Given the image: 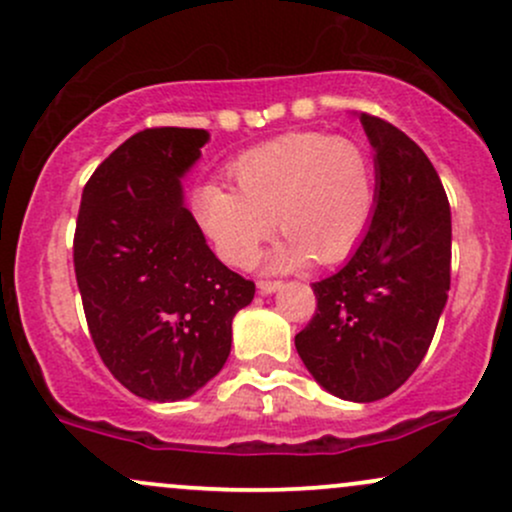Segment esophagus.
Instances as JSON below:
<instances>
[{"mask_svg":"<svg viewBox=\"0 0 512 512\" xmlns=\"http://www.w3.org/2000/svg\"><path fill=\"white\" fill-rule=\"evenodd\" d=\"M281 286H284V281H279V279H260V281H257V289H260L262 293H274V291H279Z\"/></svg>","mask_w":512,"mask_h":512,"instance_id":"esophagus-1","label":"esophagus"}]
</instances>
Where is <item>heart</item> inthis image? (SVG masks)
Listing matches in <instances>:
<instances>
[{
	"label": "heart",
	"instance_id": "heart-1",
	"mask_svg": "<svg viewBox=\"0 0 512 512\" xmlns=\"http://www.w3.org/2000/svg\"><path fill=\"white\" fill-rule=\"evenodd\" d=\"M236 190L204 185L197 219L226 262L248 267L274 228L286 245L276 267L313 257L342 260L363 238L375 209V163L366 144L325 132H293L257 146L233 166Z\"/></svg>",
	"mask_w": 512,
	"mask_h": 512
}]
</instances>
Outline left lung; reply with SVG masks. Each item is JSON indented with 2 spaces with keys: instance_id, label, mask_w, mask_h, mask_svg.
<instances>
[{
  "instance_id": "1",
  "label": "left lung",
  "mask_w": 512,
  "mask_h": 512,
  "mask_svg": "<svg viewBox=\"0 0 512 512\" xmlns=\"http://www.w3.org/2000/svg\"><path fill=\"white\" fill-rule=\"evenodd\" d=\"M375 151V214L351 260L313 284L315 315L298 356L332 395L375 402L424 361L450 291V204L402 129L361 113Z\"/></svg>"
}]
</instances>
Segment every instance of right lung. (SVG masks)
I'll list each match as a JSON object with an SVG mask.
<instances>
[{"label":"right lung","mask_w":512,"mask_h":512,"mask_svg":"<svg viewBox=\"0 0 512 512\" xmlns=\"http://www.w3.org/2000/svg\"><path fill=\"white\" fill-rule=\"evenodd\" d=\"M207 129L149 127L88 178L74 231V272L105 368L137 397L195 395L231 354V322L255 281L216 260L180 178Z\"/></svg>","instance_id":"1"}]
</instances>
